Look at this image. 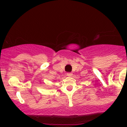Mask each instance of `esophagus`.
I'll use <instances>...</instances> for the list:
<instances>
[{"mask_svg":"<svg viewBox=\"0 0 127 127\" xmlns=\"http://www.w3.org/2000/svg\"><path fill=\"white\" fill-rule=\"evenodd\" d=\"M72 75V73H71V72H67V76H71Z\"/></svg>","mask_w":127,"mask_h":127,"instance_id":"obj_1","label":"esophagus"}]
</instances>
